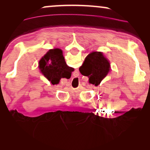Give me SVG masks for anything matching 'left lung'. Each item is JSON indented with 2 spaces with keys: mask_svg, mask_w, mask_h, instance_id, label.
Here are the masks:
<instances>
[{
  "mask_svg": "<svg viewBox=\"0 0 150 150\" xmlns=\"http://www.w3.org/2000/svg\"><path fill=\"white\" fill-rule=\"evenodd\" d=\"M80 69V71H82L85 76L89 77V81H93V84L97 86L108 74L110 70V63L102 52H93L86 57L79 70Z\"/></svg>",
  "mask_w": 150,
  "mask_h": 150,
  "instance_id": "obj_1",
  "label": "left lung"
}]
</instances>
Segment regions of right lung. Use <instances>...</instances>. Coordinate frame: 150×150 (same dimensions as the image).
I'll use <instances>...</instances> for the list:
<instances>
[{"label": "right lung", "instance_id": "obj_1", "mask_svg": "<svg viewBox=\"0 0 150 150\" xmlns=\"http://www.w3.org/2000/svg\"><path fill=\"white\" fill-rule=\"evenodd\" d=\"M40 68L44 76L49 81L61 79V75L70 69L65 61L62 50L51 49L40 61Z\"/></svg>", "mask_w": 150, "mask_h": 150}]
</instances>
